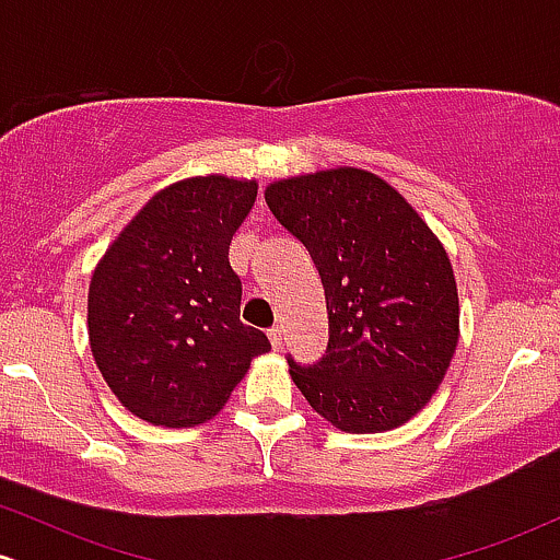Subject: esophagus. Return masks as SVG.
Wrapping results in <instances>:
<instances>
[{"mask_svg":"<svg viewBox=\"0 0 560 560\" xmlns=\"http://www.w3.org/2000/svg\"><path fill=\"white\" fill-rule=\"evenodd\" d=\"M268 339H271L273 350H279V347H281V326H271V329H268Z\"/></svg>","mask_w":560,"mask_h":560,"instance_id":"1","label":"esophagus"}]
</instances>
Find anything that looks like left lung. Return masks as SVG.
Listing matches in <instances>:
<instances>
[{
    "mask_svg": "<svg viewBox=\"0 0 560 560\" xmlns=\"http://www.w3.org/2000/svg\"><path fill=\"white\" fill-rule=\"evenodd\" d=\"M276 221L316 262L329 311L326 355L289 358L316 413L352 434L402 427L429 402L458 345L447 253L384 178L334 168L266 189Z\"/></svg>",
    "mask_w": 560,
    "mask_h": 560,
    "instance_id": "1",
    "label": "left lung"
}]
</instances>
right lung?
Returning a JSON list of instances; mask_svg holds the SVG:
<instances>
[{
    "label": "right lung",
    "instance_id": "add662e5",
    "mask_svg": "<svg viewBox=\"0 0 560 560\" xmlns=\"http://www.w3.org/2000/svg\"><path fill=\"white\" fill-rule=\"evenodd\" d=\"M258 184L197 176L158 191L100 260L89 284V342L107 387L139 419H213L255 355L271 350L240 320L229 244Z\"/></svg>",
    "mask_w": 560,
    "mask_h": 560
}]
</instances>
